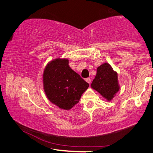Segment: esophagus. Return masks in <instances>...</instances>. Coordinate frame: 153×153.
<instances>
[{"label": "esophagus", "instance_id": "34e87169", "mask_svg": "<svg viewBox=\"0 0 153 153\" xmlns=\"http://www.w3.org/2000/svg\"><path fill=\"white\" fill-rule=\"evenodd\" d=\"M86 81L88 83V84H90V82H91V79H90V77H88V78L86 79Z\"/></svg>", "mask_w": 153, "mask_h": 153}]
</instances>
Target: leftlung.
<instances>
[{"mask_svg": "<svg viewBox=\"0 0 153 153\" xmlns=\"http://www.w3.org/2000/svg\"><path fill=\"white\" fill-rule=\"evenodd\" d=\"M91 87L107 101H111L120 88L117 73L108 63L102 64L97 69V75L92 82Z\"/></svg>", "mask_w": 153, "mask_h": 153, "instance_id": "1", "label": "left lung"}]
</instances>
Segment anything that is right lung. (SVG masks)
<instances>
[{
    "label": "right lung",
    "mask_w": 153,
    "mask_h": 153,
    "mask_svg": "<svg viewBox=\"0 0 153 153\" xmlns=\"http://www.w3.org/2000/svg\"><path fill=\"white\" fill-rule=\"evenodd\" d=\"M44 90L48 99L60 108L76 105L89 86L69 66L67 59H55L46 65L43 73Z\"/></svg>",
    "instance_id": "add662e5"
}]
</instances>
